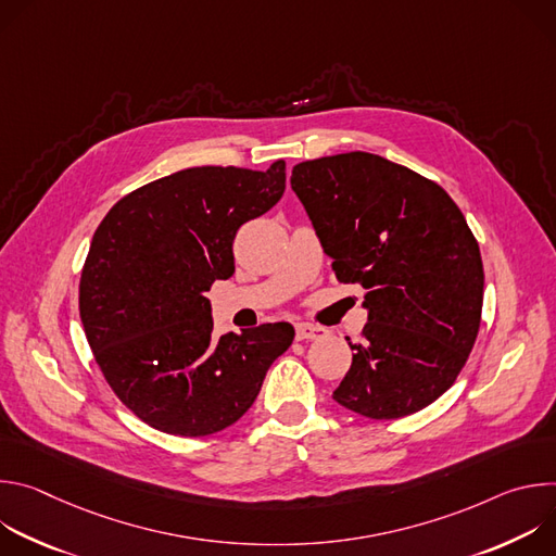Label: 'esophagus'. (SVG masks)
<instances>
[{"label": "esophagus", "instance_id": "obj_1", "mask_svg": "<svg viewBox=\"0 0 556 556\" xmlns=\"http://www.w3.org/2000/svg\"><path fill=\"white\" fill-rule=\"evenodd\" d=\"M294 334H296L299 341H303V339H321L326 334V330L319 328V326H312V324H296L294 326Z\"/></svg>", "mask_w": 556, "mask_h": 556}]
</instances>
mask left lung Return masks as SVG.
Returning a JSON list of instances; mask_svg holds the SVG:
<instances>
[{
    "label": "left lung",
    "instance_id": "obj_1",
    "mask_svg": "<svg viewBox=\"0 0 556 556\" xmlns=\"http://www.w3.org/2000/svg\"><path fill=\"white\" fill-rule=\"evenodd\" d=\"M339 281L365 288L367 324L332 399L393 420L438 401L480 330L484 266L451 195L382 155L350 151L292 169Z\"/></svg>",
    "mask_w": 556,
    "mask_h": 556
}]
</instances>
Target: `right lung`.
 Masks as SVG:
<instances>
[{
	"label": "right lung",
	"instance_id": "obj_1",
	"mask_svg": "<svg viewBox=\"0 0 556 556\" xmlns=\"http://www.w3.org/2000/svg\"><path fill=\"white\" fill-rule=\"evenodd\" d=\"M286 191L266 172L193 167L118 200L99 224L78 312L114 393L142 422L202 438L240 420L294 328L286 321L213 337V281L235 273L232 240Z\"/></svg>",
	"mask_w": 556,
	"mask_h": 556
}]
</instances>
